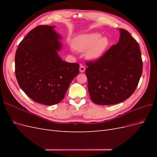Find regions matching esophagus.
<instances>
[{
  "label": "esophagus",
  "instance_id": "esophagus-1",
  "mask_svg": "<svg viewBox=\"0 0 157 157\" xmlns=\"http://www.w3.org/2000/svg\"><path fill=\"white\" fill-rule=\"evenodd\" d=\"M85 69H86V68H85L84 66L81 65V66H80V72H81V73L84 72Z\"/></svg>",
  "mask_w": 157,
  "mask_h": 157
}]
</instances>
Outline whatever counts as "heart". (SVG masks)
<instances>
[{
	"label": "heart",
	"instance_id": "obj_1",
	"mask_svg": "<svg viewBox=\"0 0 157 157\" xmlns=\"http://www.w3.org/2000/svg\"><path fill=\"white\" fill-rule=\"evenodd\" d=\"M109 42L107 37H101L99 33H94L76 38L75 48L80 52H88V58L96 59L101 57L107 50Z\"/></svg>",
	"mask_w": 157,
	"mask_h": 157
}]
</instances>
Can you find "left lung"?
Returning a JSON list of instances; mask_svg holds the SVG:
<instances>
[{"mask_svg":"<svg viewBox=\"0 0 157 157\" xmlns=\"http://www.w3.org/2000/svg\"><path fill=\"white\" fill-rule=\"evenodd\" d=\"M121 36L101 57L86 61L85 73L92 101L98 105H115L134 92L143 71L137 42L130 33L119 29Z\"/></svg>","mask_w":157,"mask_h":157,"instance_id":"left-lung-1","label":"left lung"}]
</instances>
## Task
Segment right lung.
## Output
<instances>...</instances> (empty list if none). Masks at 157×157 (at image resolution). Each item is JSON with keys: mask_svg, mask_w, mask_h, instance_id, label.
<instances>
[{"mask_svg": "<svg viewBox=\"0 0 157 157\" xmlns=\"http://www.w3.org/2000/svg\"><path fill=\"white\" fill-rule=\"evenodd\" d=\"M54 26L39 25L28 33L15 56L19 86L33 101L52 105L59 103L73 79L79 73L78 63L61 59V36Z\"/></svg>", "mask_w": 157, "mask_h": 157, "instance_id": "1", "label": "right lung"}]
</instances>
